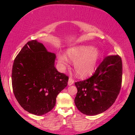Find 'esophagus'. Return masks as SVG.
<instances>
[{
    "label": "esophagus",
    "mask_w": 135,
    "mask_h": 135,
    "mask_svg": "<svg viewBox=\"0 0 135 135\" xmlns=\"http://www.w3.org/2000/svg\"><path fill=\"white\" fill-rule=\"evenodd\" d=\"M74 83V80L73 79L72 77H69V82H68V84H69V86H70V85H72Z\"/></svg>",
    "instance_id": "esophagus-1"
}]
</instances>
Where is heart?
<instances>
[{"instance_id":"obj_1","label":"heart","mask_w":135,"mask_h":135,"mask_svg":"<svg viewBox=\"0 0 135 135\" xmlns=\"http://www.w3.org/2000/svg\"><path fill=\"white\" fill-rule=\"evenodd\" d=\"M66 55L71 61L75 62L74 68L77 75L80 77L91 75L94 72L100 58L98 49L90 46H79L70 48ZM59 62L65 64L67 59L65 56H58Z\"/></svg>"}]
</instances>
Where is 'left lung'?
<instances>
[{
    "mask_svg": "<svg viewBox=\"0 0 135 135\" xmlns=\"http://www.w3.org/2000/svg\"><path fill=\"white\" fill-rule=\"evenodd\" d=\"M122 63L118 55L107 56L89 78L75 83V104L88 115L101 114L109 108L120 93Z\"/></svg>",
    "mask_w": 135,
    "mask_h": 135,
    "instance_id": "left-lung-1",
    "label": "left lung"
}]
</instances>
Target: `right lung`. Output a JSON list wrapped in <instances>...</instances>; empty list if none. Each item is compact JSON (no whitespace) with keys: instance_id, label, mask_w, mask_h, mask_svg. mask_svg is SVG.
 <instances>
[{"instance_id":"obj_1","label":"right lung","mask_w":135,"mask_h":135,"mask_svg":"<svg viewBox=\"0 0 135 135\" xmlns=\"http://www.w3.org/2000/svg\"><path fill=\"white\" fill-rule=\"evenodd\" d=\"M56 55L35 40L28 41L14 60L12 86L23 109L41 115L51 111L57 95L67 86L69 76L55 66Z\"/></svg>"}]
</instances>
